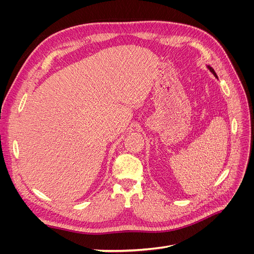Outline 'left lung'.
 Returning a JSON list of instances; mask_svg holds the SVG:
<instances>
[{
  "label": "left lung",
  "mask_w": 254,
  "mask_h": 254,
  "mask_svg": "<svg viewBox=\"0 0 254 254\" xmlns=\"http://www.w3.org/2000/svg\"><path fill=\"white\" fill-rule=\"evenodd\" d=\"M206 67H207V70H209L214 76H215V78H217L218 79V77H217V75H216V73H215V71L213 70V68L210 66V65H206Z\"/></svg>",
  "instance_id": "1"
}]
</instances>
